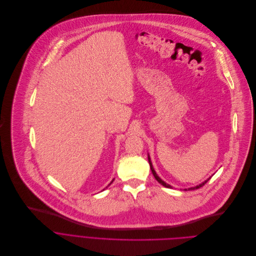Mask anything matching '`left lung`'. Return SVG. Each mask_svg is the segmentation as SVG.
Listing matches in <instances>:
<instances>
[{
	"mask_svg": "<svg viewBox=\"0 0 256 256\" xmlns=\"http://www.w3.org/2000/svg\"><path fill=\"white\" fill-rule=\"evenodd\" d=\"M148 162H149V166H150V170H151V172H152V174L153 176H154V178H156V180L160 182V184H162L164 186H166V188H172V186H170L168 184H166V182H164L158 174H156V170H154V168H153V166H152V164H151V162H150V158H149V156H148ZM210 178H208L207 180H205V182H202V184H200L198 186H194V188H190L188 190H196V188H200V186H202L204 184H205L208 180H209Z\"/></svg>",
	"mask_w": 256,
	"mask_h": 256,
	"instance_id": "obj_1",
	"label": "left lung"
}]
</instances>
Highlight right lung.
<instances>
[{"instance_id":"right-lung-1","label":"right lung","mask_w":256,"mask_h":256,"mask_svg":"<svg viewBox=\"0 0 256 256\" xmlns=\"http://www.w3.org/2000/svg\"><path fill=\"white\" fill-rule=\"evenodd\" d=\"M114 182V180H112V182H110V184H112V182Z\"/></svg>"}]
</instances>
